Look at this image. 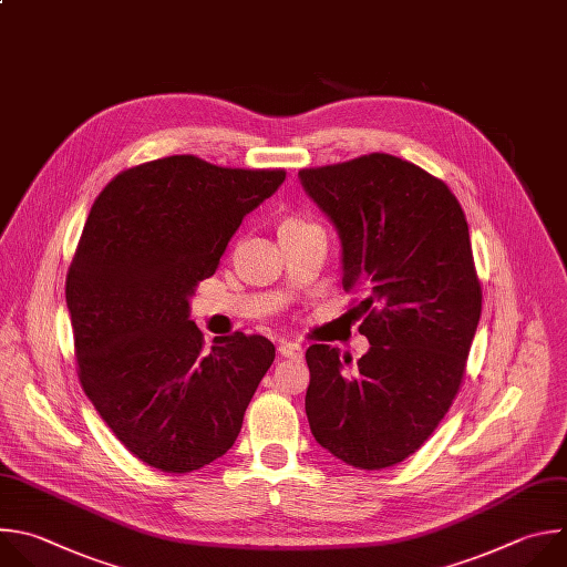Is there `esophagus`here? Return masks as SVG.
Returning <instances> with one entry per match:
<instances>
[{
  "label": "esophagus",
  "instance_id": "1",
  "mask_svg": "<svg viewBox=\"0 0 567 567\" xmlns=\"http://www.w3.org/2000/svg\"><path fill=\"white\" fill-rule=\"evenodd\" d=\"M279 355L290 358V360H301L303 358V347L297 342H281L279 344Z\"/></svg>",
  "mask_w": 567,
  "mask_h": 567
}]
</instances>
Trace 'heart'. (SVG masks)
Here are the masks:
<instances>
[{
	"label": "heart",
	"mask_w": 567,
	"mask_h": 567,
	"mask_svg": "<svg viewBox=\"0 0 567 567\" xmlns=\"http://www.w3.org/2000/svg\"><path fill=\"white\" fill-rule=\"evenodd\" d=\"M297 225H306V223H301L299 218H288V220H284L281 228H297Z\"/></svg>",
	"instance_id": "1"
}]
</instances>
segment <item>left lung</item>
Returning <instances> with one entry per match:
<instances>
[{"mask_svg": "<svg viewBox=\"0 0 567 567\" xmlns=\"http://www.w3.org/2000/svg\"><path fill=\"white\" fill-rule=\"evenodd\" d=\"M342 244V284L371 349L351 369L339 349L306 351L315 440L358 470L402 463L454 402L483 292L467 218L449 187L391 154L301 169Z\"/></svg>", "mask_w": 567, "mask_h": 567, "instance_id": "left-lung-1", "label": "left lung"}]
</instances>
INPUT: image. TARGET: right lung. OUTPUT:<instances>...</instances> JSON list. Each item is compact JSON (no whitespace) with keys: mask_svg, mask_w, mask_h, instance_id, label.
Wrapping results in <instances>:
<instances>
[{"mask_svg":"<svg viewBox=\"0 0 567 567\" xmlns=\"http://www.w3.org/2000/svg\"><path fill=\"white\" fill-rule=\"evenodd\" d=\"M284 181V169L169 156L118 174L89 212L66 275L78 375L150 467L187 474L220 458L275 360L261 334L214 337L205 349L189 297Z\"/></svg>","mask_w":567,"mask_h":567,"instance_id":"1","label":"right lung"}]
</instances>
